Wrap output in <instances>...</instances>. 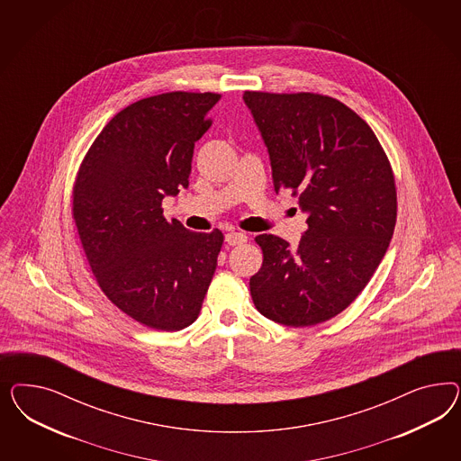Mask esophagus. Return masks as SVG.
I'll return each mask as SVG.
<instances>
[{"label": "esophagus", "mask_w": 461, "mask_h": 461, "mask_svg": "<svg viewBox=\"0 0 461 461\" xmlns=\"http://www.w3.org/2000/svg\"><path fill=\"white\" fill-rule=\"evenodd\" d=\"M247 240H249V237H247L245 233H240V231H230V233H226V237H224V241H226L228 245H231V247L241 245V243H245Z\"/></svg>", "instance_id": "obj_1"}]
</instances>
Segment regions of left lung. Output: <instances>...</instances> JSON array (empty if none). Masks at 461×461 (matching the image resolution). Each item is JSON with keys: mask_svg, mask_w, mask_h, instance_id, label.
I'll return each instance as SVG.
<instances>
[{"mask_svg": "<svg viewBox=\"0 0 461 461\" xmlns=\"http://www.w3.org/2000/svg\"><path fill=\"white\" fill-rule=\"evenodd\" d=\"M243 101L266 141L276 193L291 191L307 214L295 250L276 235L255 238L264 262L250 279L253 304L284 326L328 321L362 293L389 249L391 162L372 128L338 99L245 91Z\"/></svg>", "mask_w": 461, "mask_h": 461, "instance_id": "8db88e82", "label": "left lung"}]
</instances>
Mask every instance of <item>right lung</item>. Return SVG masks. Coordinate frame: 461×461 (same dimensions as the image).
Wrapping results in <instances>:
<instances>
[{
	"label": "right lung",
	"instance_id": "1",
	"mask_svg": "<svg viewBox=\"0 0 461 461\" xmlns=\"http://www.w3.org/2000/svg\"><path fill=\"white\" fill-rule=\"evenodd\" d=\"M220 98L174 91L126 106L93 141L74 184L72 218L101 291L154 330L193 324L218 266L223 233L167 221L162 199L189 185L194 143Z\"/></svg>",
	"mask_w": 461,
	"mask_h": 461
}]
</instances>
